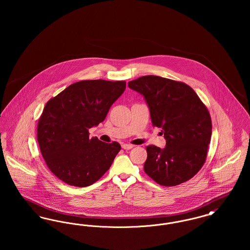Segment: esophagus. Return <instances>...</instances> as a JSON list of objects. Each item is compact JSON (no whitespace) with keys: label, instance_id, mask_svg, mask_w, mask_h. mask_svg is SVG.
Returning a JSON list of instances; mask_svg holds the SVG:
<instances>
[{"label":"esophagus","instance_id":"obj_1","mask_svg":"<svg viewBox=\"0 0 250 250\" xmlns=\"http://www.w3.org/2000/svg\"><path fill=\"white\" fill-rule=\"evenodd\" d=\"M133 147H134L133 144H125H125L122 145V148L125 149V150H130Z\"/></svg>","mask_w":250,"mask_h":250}]
</instances>
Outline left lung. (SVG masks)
<instances>
[{"label":"left lung","instance_id":"left-lung-1","mask_svg":"<svg viewBox=\"0 0 250 250\" xmlns=\"http://www.w3.org/2000/svg\"><path fill=\"white\" fill-rule=\"evenodd\" d=\"M143 95L153 126L166 139L162 150L146 147L145 173L160 186L175 187L194 177L206 161L212 135L208 108L189 85L158 76H143L128 83Z\"/></svg>","mask_w":250,"mask_h":250}]
</instances>
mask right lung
I'll return each mask as SVG.
<instances>
[{"label":"right lung","instance_id":"1","mask_svg":"<svg viewBox=\"0 0 250 250\" xmlns=\"http://www.w3.org/2000/svg\"><path fill=\"white\" fill-rule=\"evenodd\" d=\"M125 89V81H82L50 98L37 124V142L49 170L65 184L93 185L110 167L121 145L89 138Z\"/></svg>","mask_w":250,"mask_h":250}]
</instances>
